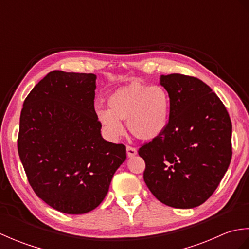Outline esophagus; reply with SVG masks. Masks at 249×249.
<instances>
[{
    "mask_svg": "<svg viewBox=\"0 0 249 249\" xmlns=\"http://www.w3.org/2000/svg\"><path fill=\"white\" fill-rule=\"evenodd\" d=\"M126 151H127L128 157H134L137 155V150L133 146H126Z\"/></svg>",
    "mask_w": 249,
    "mask_h": 249,
    "instance_id": "esophagus-1",
    "label": "esophagus"
}]
</instances>
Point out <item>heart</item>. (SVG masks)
Instances as JSON below:
<instances>
[{"mask_svg": "<svg viewBox=\"0 0 249 249\" xmlns=\"http://www.w3.org/2000/svg\"><path fill=\"white\" fill-rule=\"evenodd\" d=\"M170 97L160 86L134 81L116 89L108 98V110H98L97 119L111 139L123 134L121 122L135 138L152 141L166 130Z\"/></svg>", "mask_w": 249, "mask_h": 249, "instance_id": "obj_1", "label": "heart"}]
</instances>
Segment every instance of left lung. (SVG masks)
<instances>
[{"label": "left lung", "instance_id": "8db88e82", "mask_svg": "<svg viewBox=\"0 0 249 249\" xmlns=\"http://www.w3.org/2000/svg\"><path fill=\"white\" fill-rule=\"evenodd\" d=\"M170 97L166 130L139 149L143 178L161 203L193 209L217 188L231 161L232 124L227 109L198 78L171 73L160 78Z\"/></svg>", "mask_w": 249, "mask_h": 249}]
</instances>
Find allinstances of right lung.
Instances as JSON below:
<instances>
[{
    "mask_svg": "<svg viewBox=\"0 0 249 249\" xmlns=\"http://www.w3.org/2000/svg\"><path fill=\"white\" fill-rule=\"evenodd\" d=\"M96 75L53 71L20 114L18 153L29 183L51 208L84 214L102 203L126 147L106 141L94 109Z\"/></svg>",
    "mask_w": 249,
    "mask_h": 249,
    "instance_id": "right-lung-1",
    "label": "right lung"
}]
</instances>
